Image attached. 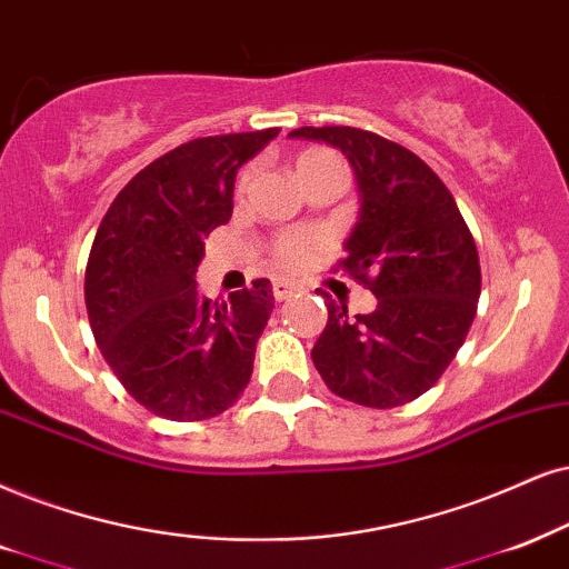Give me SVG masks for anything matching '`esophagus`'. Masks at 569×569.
Segmentation results:
<instances>
[{"instance_id":"1","label":"esophagus","mask_w":569,"mask_h":569,"mask_svg":"<svg viewBox=\"0 0 569 569\" xmlns=\"http://www.w3.org/2000/svg\"><path fill=\"white\" fill-rule=\"evenodd\" d=\"M297 293H299V286L291 283V280H278V283H272V297H276L278 301L297 297Z\"/></svg>"}]
</instances>
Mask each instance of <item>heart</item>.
Masks as SVG:
<instances>
[{
    "label": "heart",
    "mask_w": 569,
    "mask_h": 569,
    "mask_svg": "<svg viewBox=\"0 0 569 569\" xmlns=\"http://www.w3.org/2000/svg\"><path fill=\"white\" fill-rule=\"evenodd\" d=\"M336 154H330L328 149H305L297 157V176L301 172L318 168V164H326V162H333ZM320 247V236L312 233V231H289L283 236H278L276 241H272L270 247V254H272V262H276V268L280 270H301L305 264L312 260L315 251Z\"/></svg>",
    "instance_id": "1"
}]
</instances>
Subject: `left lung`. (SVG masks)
<instances>
[{
	"mask_svg": "<svg viewBox=\"0 0 569 569\" xmlns=\"http://www.w3.org/2000/svg\"><path fill=\"white\" fill-rule=\"evenodd\" d=\"M289 136L326 141L355 168L362 207L338 268L378 299L355 318L328 299L315 368L355 405H407L443 376L476 320V239L441 178L401 143L349 126H305Z\"/></svg>",
	"mask_w": 569,
	"mask_h": 569,
	"instance_id": "left-lung-1",
	"label": "left lung"
}]
</instances>
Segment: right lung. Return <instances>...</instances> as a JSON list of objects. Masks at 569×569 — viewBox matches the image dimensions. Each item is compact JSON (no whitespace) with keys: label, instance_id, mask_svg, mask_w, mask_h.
Here are the masks:
<instances>
[{"label":"right lung","instance_id":"1","mask_svg":"<svg viewBox=\"0 0 569 569\" xmlns=\"http://www.w3.org/2000/svg\"><path fill=\"white\" fill-rule=\"evenodd\" d=\"M278 128L181 143L128 181L107 210L89 264L86 309L104 362L149 412L207 420L241 397L272 307L270 280L204 299V236L233 212V181Z\"/></svg>","mask_w":569,"mask_h":569}]
</instances>
